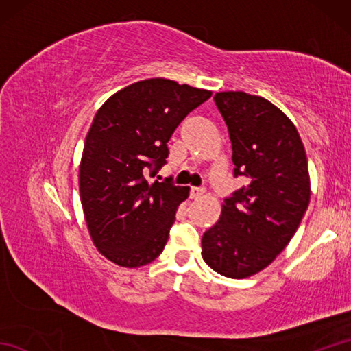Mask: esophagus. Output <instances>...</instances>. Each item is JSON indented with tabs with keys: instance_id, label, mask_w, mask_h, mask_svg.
Returning a JSON list of instances; mask_svg holds the SVG:
<instances>
[{
	"instance_id": "34e87169",
	"label": "esophagus",
	"mask_w": 351,
	"mask_h": 351,
	"mask_svg": "<svg viewBox=\"0 0 351 351\" xmlns=\"http://www.w3.org/2000/svg\"><path fill=\"white\" fill-rule=\"evenodd\" d=\"M205 189H200V187H191L190 190V197L191 199H199L200 196H204Z\"/></svg>"
}]
</instances>
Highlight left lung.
Masks as SVG:
<instances>
[{
    "label": "left lung",
    "instance_id": "obj_1",
    "mask_svg": "<svg viewBox=\"0 0 351 351\" xmlns=\"http://www.w3.org/2000/svg\"><path fill=\"white\" fill-rule=\"evenodd\" d=\"M214 101L228 125L234 176L247 182L204 234L202 258L219 274L243 279L270 265L294 237L311 199L308 158L295 126L270 101L244 92Z\"/></svg>",
    "mask_w": 351,
    "mask_h": 351
}]
</instances>
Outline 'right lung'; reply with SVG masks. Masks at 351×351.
I'll use <instances>...</instances> for the list:
<instances>
[{"label":"right lung","instance_id":"right-lung-1","mask_svg":"<svg viewBox=\"0 0 351 351\" xmlns=\"http://www.w3.org/2000/svg\"><path fill=\"white\" fill-rule=\"evenodd\" d=\"M213 92L151 78L111 96L98 110L80 164V196L92 240L121 267L146 265L169 240L190 189L170 180L149 184L169 156L167 141Z\"/></svg>","mask_w":351,"mask_h":351}]
</instances>
